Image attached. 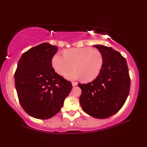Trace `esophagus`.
Listing matches in <instances>:
<instances>
[{
	"mask_svg": "<svg viewBox=\"0 0 147 147\" xmlns=\"http://www.w3.org/2000/svg\"><path fill=\"white\" fill-rule=\"evenodd\" d=\"M72 85H73V86H76L78 85V83L75 82H72Z\"/></svg>",
	"mask_w": 147,
	"mask_h": 147,
	"instance_id": "1",
	"label": "esophagus"
}]
</instances>
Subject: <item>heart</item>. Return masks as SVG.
<instances>
[{
  "instance_id": "heart-1",
  "label": "heart",
  "mask_w": 147,
  "mask_h": 147,
  "mask_svg": "<svg viewBox=\"0 0 147 147\" xmlns=\"http://www.w3.org/2000/svg\"><path fill=\"white\" fill-rule=\"evenodd\" d=\"M103 63L102 53L90 47L67 49L64 52V55L56 54L52 59L53 67L59 75H66L74 68L76 70L66 78L70 80L83 79L86 82L97 78Z\"/></svg>"
}]
</instances>
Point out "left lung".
Wrapping results in <instances>:
<instances>
[{"instance_id": "8db88e82", "label": "left lung", "mask_w": 147, "mask_h": 147, "mask_svg": "<svg viewBox=\"0 0 147 147\" xmlns=\"http://www.w3.org/2000/svg\"><path fill=\"white\" fill-rule=\"evenodd\" d=\"M103 56L104 63L97 78L78 86L82 89L80 103L91 117L106 119L120 110L127 99L130 78L126 59L111 47L96 45Z\"/></svg>"}]
</instances>
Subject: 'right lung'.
Returning a JSON list of instances; mask_svg holds the SVG:
<instances>
[{
	"instance_id": "1",
	"label": "right lung",
	"mask_w": 147,
	"mask_h": 147,
	"mask_svg": "<svg viewBox=\"0 0 147 147\" xmlns=\"http://www.w3.org/2000/svg\"><path fill=\"white\" fill-rule=\"evenodd\" d=\"M58 47L43 43L23 54L15 73V85L22 108L39 119L53 117L60 111L72 84L56 73L52 59Z\"/></svg>"
}]
</instances>
